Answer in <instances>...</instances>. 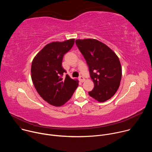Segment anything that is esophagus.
<instances>
[{"instance_id": "esophagus-1", "label": "esophagus", "mask_w": 152, "mask_h": 152, "mask_svg": "<svg viewBox=\"0 0 152 152\" xmlns=\"http://www.w3.org/2000/svg\"><path fill=\"white\" fill-rule=\"evenodd\" d=\"M79 81H80V82H84V81H85V78H84L83 76H79Z\"/></svg>"}]
</instances>
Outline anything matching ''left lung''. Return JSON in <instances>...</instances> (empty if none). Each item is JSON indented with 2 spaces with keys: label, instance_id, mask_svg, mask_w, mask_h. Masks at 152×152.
I'll use <instances>...</instances> for the list:
<instances>
[{
  "label": "left lung",
  "instance_id": "8db88e82",
  "mask_svg": "<svg viewBox=\"0 0 152 152\" xmlns=\"http://www.w3.org/2000/svg\"><path fill=\"white\" fill-rule=\"evenodd\" d=\"M75 42L88 64L94 83L89 95L99 102L111 99L117 92L121 79V67L118 56L97 39H76Z\"/></svg>",
  "mask_w": 152,
  "mask_h": 152
}]
</instances>
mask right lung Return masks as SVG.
I'll list each match as a JSON object with an SVG mask.
<instances>
[{
    "label": "right lung",
    "mask_w": 152,
    "mask_h": 152,
    "mask_svg": "<svg viewBox=\"0 0 152 152\" xmlns=\"http://www.w3.org/2000/svg\"><path fill=\"white\" fill-rule=\"evenodd\" d=\"M75 39L47 45L34 58L31 76L39 96L49 104L60 106L70 99L78 86L62 67L64 55L73 47Z\"/></svg>",
    "instance_id": "1"
}]
</instances>
